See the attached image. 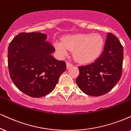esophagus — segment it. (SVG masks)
<instances>
[{
	"label": "esophagus",
	"instance_id": "1",
	"mask_svg": "<svg viewBox=\"0 0 131 131\" xmlns=\"http://www.w3.org/2000/svg\"><path fill=\"white\" fill-rule=\"evenodd\" d=\"M72 64L70 62H67V69H69V68L72 67Z\"/></svg>",
	"mask_w": 131,
	"mask_h": 131
}]
</instances>
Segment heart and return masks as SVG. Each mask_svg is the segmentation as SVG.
Wrapping results in <instances>:
<instances>
[{
	"label": "heart",
	"mask_w": 131,
	"mask_h": 131,
	"mask_svg": "<svg viewBox=\"0 0 131 131\" xmlns=\"http://www.w3.org/2000/svg\"><path fill=\"white\" fill-rule=\"evenodd\" d=\"M61 42H54L56 50L61 56H65L69 50H74L78 62L89 63L98 57L103 45V39L98 34H80L69 36Z\"/></svg>",
	"instance_id": "obj_1"
}]
</instances>
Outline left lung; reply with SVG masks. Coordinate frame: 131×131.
<instances>
[{
	"label": "left lung",
	"instance_id": "left-lung-1",
	"mask_svg": "<svg viewBox=\"0 0 131 131\" xmlns=\"http://www.w3.org/2000/svg\"><path fill=\"white\" fill-rule=\"evenodd\" d=\"M104 50L95 62L79 67L76 83L87 95L100 96L113 88L122 76L123 48L117 37L107 33Z\"/></svg>",
	"mask_w": 131,
	"mask_h": 131
}]
</instances>
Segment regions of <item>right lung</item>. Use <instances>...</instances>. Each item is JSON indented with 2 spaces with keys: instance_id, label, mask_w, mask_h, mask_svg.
<instances>
[{
  "instance_id": "1",
  "label": "right lung",
  "mask_w": 131,
  "mask_h": 131,
  "mask_svg": "<svg viewBox=\"0 0 131 131\" xmlns=\"http://www.w3.org/2000/svg\"><path fill=\"white\" fill-rule=\"evenodd\" d=\"M41 32H21L9 45L8 64L11 80L32 97H41L55 88L67 69L66 63L51 55L55 49Z\"/></svg>"
}]
</instances>
